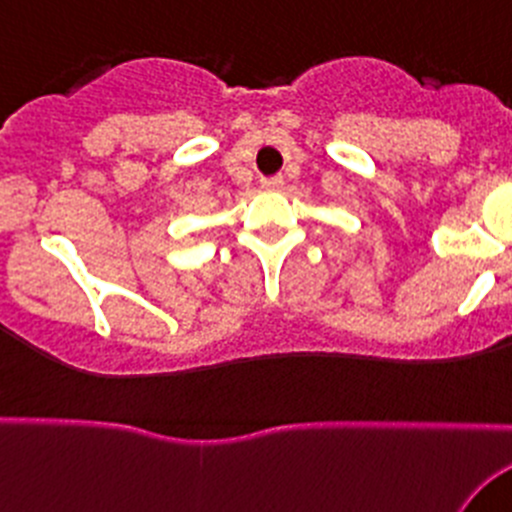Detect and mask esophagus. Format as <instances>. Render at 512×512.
<instances>
[{
  "mask_svg": "<svg viewBox=\"0 0 512 512\" xmlns=\"http://www.w3.org/2000/svg\"><path fill=\"white\" fill-rule=\"evenodd\" d=\"M282 183H285V180H282V175H272V178L262 180V188H265V190H277V188H282Z\"/></svg>",
  "mask_w": 512,
  "mask_h": 512,
  "instance_id": "34e87169",
  "label": "esophagus"
}]
</instances>
